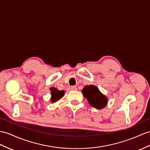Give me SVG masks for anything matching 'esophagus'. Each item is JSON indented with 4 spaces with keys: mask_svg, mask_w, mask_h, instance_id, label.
I'll return each mask as SVG.
<instances>
[{
    "mask_svg": "<svg viewBox=\"0 0 150 150\" xmlns=\"http://www.w3.org/2000/svg\"><path fill=\"white\" fill-rule=\"evenodd\" d=\"M71 90H72V91H76V90H78L77 87H76V86H71Z\"/></svg>",
    "mask_w": 150,
    "mask_h": 150,
    "instance_id": "esophagus-1",
    "label": "esophagus"
}]
</instances>
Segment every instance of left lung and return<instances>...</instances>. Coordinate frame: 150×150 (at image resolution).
<instances>
[{
	"mask_svg": "<svg viewBox=\"0 0 150 150\" xmlns=\"http://www.w3.org/2000/svg\"><path fill=\"white\" fill-rule=\"evenodd\" d=\"M82 93L88 101V103L96 109L104 108L108 103L107 97L95 85L85 86L82 90Z\"/></svg>",
	"mask_w": 150,
	"mask_h": 150,
	"instance_id": "obj_1",
	"label": "left lung"
}]
</instances>
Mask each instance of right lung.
<instances>
[{"label":"right lung","mask_w":150,"mask_h":150,"mask_svg":"<svg viewBox=\"0 0 150 150\" xmlns=\"http://www.w3.org/2000/svg\"><path fill=\"white\" fill-rule=\"evenodd\" d=\"M51 103H56L58 100H59L62 98L65 95V91L64 90H58L56 88L51 87Z\"/></svg>","instance_id":"1"}]
</instances>
